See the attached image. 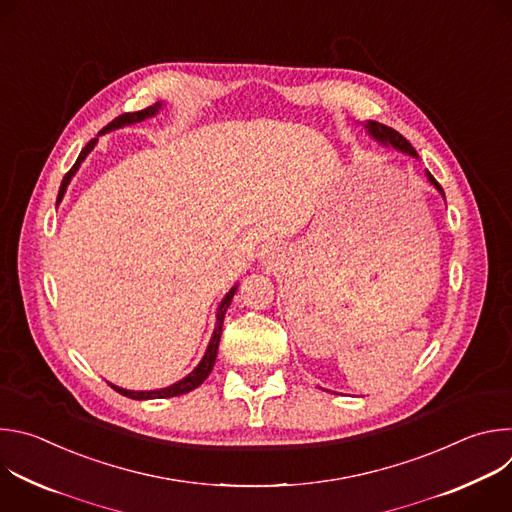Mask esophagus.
I'll list each match as a JSON object with an SVG mask.
<instances>
[{"label":"esophagus","mask_w":512,"mask_h":512,"mask_svg":"<svg viewBox=\"0 0 512 512\" xmlns=\"http://www.w3.org/2000/svg\"><path fill=\"white\" fill-rule=\"evenodd\" d=\"M269 259H277V251H271V253H269Z\"/></svg>","instance_id":"1"}]
</instances>
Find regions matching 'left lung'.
Instances as JSON below:
<instances>
[{
    "label": "left lung",
    "instance_id": "obj_1",
    "mask_svg": "<svg viewBox=\"0 0 512 512\" xmlns=\"http://www.w3.org/2000/svg\"><path fill=\"white\" fill-rule=\"evenodd\" d=\"M369 129V133L377 139V141H381V143H385V145H393V148H397L399 152H405V154H409V156H413V158H417V152L413 150V145L399 133V131H395L393 127H387V125H383V123H379V121H367V125H364ZM427 180L440 190V194L444 196V188L440 186V182H437L429 172H427Z\"/></svg>",
    "mask_w": 512,
    "mask_h": 512
}]
</instances>
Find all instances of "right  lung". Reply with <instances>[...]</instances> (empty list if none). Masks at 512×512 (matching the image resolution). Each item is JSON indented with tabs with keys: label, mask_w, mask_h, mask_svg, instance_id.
<instances>
[{
	"label": "right lung",
	"mask_w": 512,
	"mask_h": 512,
	"mask_svg": "<svg viewBox=\"0 0 512 512\" xmlns=\"http://www.w3.org/2000/svg\"><path fill=\"white\" fill-rule=\"evenodd\" d=\"M160 107H162V103H156V105H152V107H148V109H141V111H135V113H123V115L115 117L107 127H103V131H101V133L111 131V129H119V127L129 125V123H137V121L148 119V117L156 115V113L160 111ZM95 143H97V137H95V139H91V141L85 145L83 152L79 154V158H77V162H75V166H72V168L66 172V176L62 178V184H60V190H58L56 204L62 200V196H64V192H66V186H68L70 178L77 174V170H79L81 162H83V160L87 158V154L95 148ZM235 291H237V285H235V287L229 291V294L225 296V300L221 302V306H218V310H216V326H214L212 338H210V342H208V348H206V352H204L202 360L198 362V367H196L188 377H184L182 381H178V383H174V385H170V387H166V389H158V391H127V389H121V387H115V385H111V387H113L117 393H121L123 397L143 401V399H166V397H178V395L190 393L192 389H196L198 385H202V383H204V379L210 375V371H212V367H214L216 352H218V342H221V334H223L225 314H227V308L231 306V300H233V296H235Z\"/></svg>",
	"instance_id": "1"
}]
</instances>
